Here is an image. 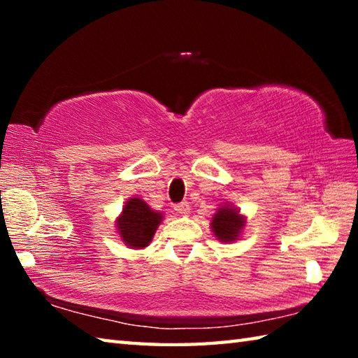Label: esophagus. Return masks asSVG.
Wrapping results in <instances>:
<instances>
[{
	"mask_svg": "<svg viewBox=\"0 0 358 358\" xmlns=\"http://www.w3.org/2000/svg\"><path fill=\"white\" fill-rule=\"evenodd\" d=\"M175 211H177L178 215H187L189 213V202H180L175 205Z\"/></svg>",
	"mask_w": 358,
	"mask_h": 358,
	"instance_id": "obj_1",
	"label": "esophagus"
}]
</instances>
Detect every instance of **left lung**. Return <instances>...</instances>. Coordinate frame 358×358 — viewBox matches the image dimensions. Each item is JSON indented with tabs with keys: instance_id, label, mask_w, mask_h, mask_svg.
Masks as SVG:
<instances>
[{
	"instance_id": "left-lung-1",
	"label": "left lung",
	"mask_w": 358,
	"mask_h": 358,
	"mask_svg": "<svg viewBox=\"0 0 358 358\" xmlns=\"http://www.w3.org/2000/svg\"><path fill=\"white\" fill-rule=\"evenodd\" d=\"M213 232L221 241H234L240 235L243 227V217L238 215L237 210L230 207H222L217 210L213 221H211Z\"/></svg>"
}]
</instances>
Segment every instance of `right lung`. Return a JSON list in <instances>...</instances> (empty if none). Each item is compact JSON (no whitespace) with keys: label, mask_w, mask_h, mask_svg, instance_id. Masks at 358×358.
Segmentation results:
<instances>
[{"label":"right lung","mask_w":358,"mask_h":358,"mask_svg":"<svg viewBox=\"0 0 358 358\" xmlns=\"http://www.w3.org/2000/svg\"><path fill=\"white\" fill-rule=\"evenodd\" d=\"M161 220V213H156L141 199L134 197L124 205L123 215L118 217L117 226L126 245L131 248H145L150 245Z\"/></svg>","instance_id":"obj_1"}]
</instances>
